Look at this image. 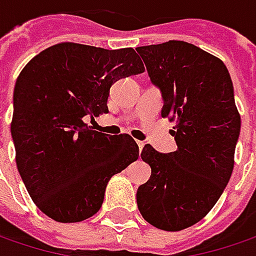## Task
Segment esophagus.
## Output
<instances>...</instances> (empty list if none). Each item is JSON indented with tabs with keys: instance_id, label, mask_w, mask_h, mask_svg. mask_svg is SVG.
<instances>
[{
	"instance_id": "obj_1",
	"label": "esophagus",
	"mask_w": 256,
	"mask_h": 256,
	"mask_svg": "<svg viewBox=\"0 0 256 256\" xmlns=\"http://www.w3.org/2000/svg\"><path fill=\"white\" fill-rule=\"evenodd\" d=\"M138 146H139V150L142 152L143 148H144V142H140V140H138Z\"/></svg>"
}]
</instances>
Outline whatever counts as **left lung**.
<instances>
[{
    "label": "left lung",
    "mask_w": 256,
    "mask_h": 256,
    "mask_svg": "<svg viewBox=\"0 0 256 256\" xmlns=\"http://www.w3.org/2000/svg\"><path fill=\"white\" fill-rule=\"evenodd\" d=\"M152 83L160 88L162 117L174 123L178 150L142 152L152 168L138 189V208L150 225L182 230L209 214L226 188L240 130L234 86L220 58L186 41L138 47Z\"/></svg>",
    "instance_id": "left-lung-1"
}]
</instances>
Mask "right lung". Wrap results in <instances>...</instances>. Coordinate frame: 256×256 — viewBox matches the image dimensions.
<instances>
[{
  "mask_svg": "<svg viewBox=\"0 0 256 256\" xmlns=\"http://www.w3.org/2000/svg\"><path fill=\"white\" fill-rule=\"evenodd\" d=\"M144 72L133 48L58 42L21 70L14 88L11 134L28 194L42 214L72 224L92 218L107 182L138 160L128 134L93 130L86 118L108 113L110 87Z\"/></svg>",
  "mask_w": 256,
  "mask_h": 256,
  "instance_id": "1",
  "label": "right lung"
}]
</instances>
